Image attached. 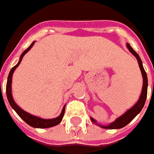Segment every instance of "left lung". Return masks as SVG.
<instances>
[{
	"label": "left lung",
	"mask_w": 154,
	"mask_h": 154,
	"mask_svg": "<svg viewBox=\"0 0 154 154\" xmlns=\"http://www.w3.org/2000/svg\"><path fill=\"white\" fill-rule=\"evenodd\" d=\"M128 50L131 52V54L134 56V57L137 59V62L139 64L140 69V72L142 74V78H143V85H142V89H141V93H140V96L139 99L136 103L134 104L133 106L128 109L125 112L123 113L122 115L120 116L119 117H117L115 121L110 122L108 125H101L99 124L98 122L96 121L95 119H93L92 117H91V121L98 125L99 127L103 128H109V129H118V128H122L125 127L127 124H128L130 122L133 120L134 118L136 116L139 114L140 112V110L142 109L144 104H145L146 99V95H147V76H146V73L145 69L143 68V65H142V62L140 58L139 55L134 51L133 48L129 45V44H126Z\"/></svg>",
	"instance_id": "left-lung-1"
}]
</instances>
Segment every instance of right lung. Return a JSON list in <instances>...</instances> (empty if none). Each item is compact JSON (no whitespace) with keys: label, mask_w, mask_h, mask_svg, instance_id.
Returning <instances> with one entry per match:
<instances>
[{"label":"right lung","mask_w":154,"mask_h":154,"mask_svg":"<svg viewBox=\"0 0 154 154\" xmlns=\"http://www.w3.org/2000/svg\"><path fill=\"white\" fill-rule=\"evenodd\" d=\"M35 44V41L32 43V45L28 47V49H26V51H24L22 54H21L20 57V60L19 62L15 65L14 68L10 70L8 74V82H7V87H6V92H7V97H8V100L9 103L11 105V107L14 109L16 111V113L20 116L21 118L24 120V121L26 122L27 124H29L30 126H32L33 128H47L54 127L57 124H59L62 120V117L64 115V112H65V105L63 106L62 108V112L61 114L58 116L56 118H51V119H45V118H41L39 116H33L30 113H28L26 111H25L23 109H21L20 107L15 103V101L14 100L13 98V95H12V78H13V74L14 72L15 71V69L19 67V65L20 64L21 61H22V58L23 56L26 54L28 51H30L32 46Z\"/></svg>","instance_id":"add662e5"}]
</instances>
